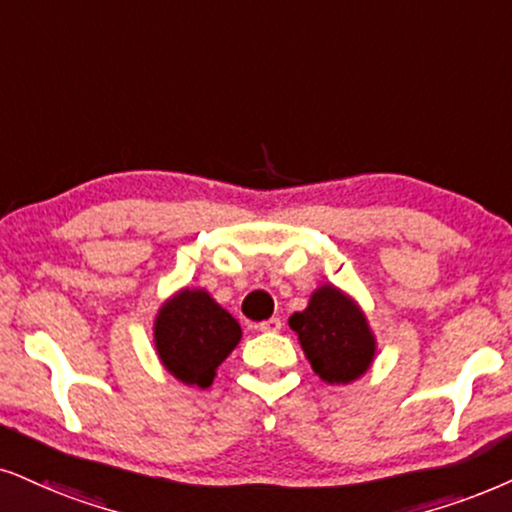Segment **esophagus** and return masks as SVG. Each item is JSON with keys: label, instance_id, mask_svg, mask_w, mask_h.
Masks as SVG:
<instances>
[{"label": "esophagus", "instance_id": "1", "mask_svg": "<svg viewBox=\"0 0 512 512\" xmlns=\"http://www.w3.org/2000/svg\"><path fill=\"white\" fill-rule=\"evenodd\" d=\"M281 328H283V323H281V319H278V316H271V319L257 323V331H262V333H278Z\"/></svg>", "mask_w": 512, "mask_h": 512}]
</instances>
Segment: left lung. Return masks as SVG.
I'll use <instances>...</instances> for the list:
<instances>
[{"mask_svg": "<svg viewBox=\"0 0 512 512\" xmlns=\"http://www.w3.org/2000/svg\"><path fill=\"white\" fill-rule=\"evenodd\" d=\"M309 364L321 380L347 385L364 375L375 354V338L357 302L333 286H321L304 312L290 316Z\"/></svg>", "mask_w": 512, "mask_h": 512, "instance_id": "left-lung-1", "label": "left lung"}]
</instances>
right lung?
<instances>
[{"instance_id":"1","label":"right lung","mask_w":512,"mask_h":512,"mask_svg":"<svg viewBox=\"0 0 512 512\" xmlns=\"http://www.w3.org/2000/svg\"><path fill=\"white\" fill-rule=\"evenodd\" d=\"M241 340V326L205 290H181L155 319V349L186 385L210 387L215 371Z\"/></svg>"}]
</instances>
